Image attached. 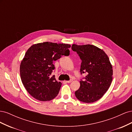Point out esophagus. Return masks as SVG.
<instances>
[{"mask_svg":"<svg viewBox=\"0 0 132 132\" xmlns=\"http://www.w3.org/2000/svg\"><path fill=\"white\" fill-rule=\"evenodd\" d=\"M71 81H72V80H68V81H66V82H68V83H70V82H71Z\"/></svg>","mask_w":132,"mask_h":132,"instance_id":"obj_1","label":"esophagus"}]
</instances>
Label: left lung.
Masks as SVG:
<instances>
[{
    "instance_id": "8db88e82",
    "label": "left lung",
    "mask_w": 132,
    "mask_h": 132,
    "mask_svg": "<svg viewBox=\"0 0 132 132\" xmlns=\"http://www.w3.org/2000/svg\"><path fill=\"white\" fill-rule=\"evenodd\" d=\"M73 51L81 59V73H86L85 80L80 81V86L75 92L79 100L92 103L100 99L109 89L112 81V65L102 50L91 45L73 44Z\"/></svg>"
}]
</instances>
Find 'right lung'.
I'll use <instances>...</instances> for the list:
<instances>
[{
	"label": "right lung",
	"instance_id": "1",
	"mask_svg": "<svg viewBox=\"0 0 132 132\" xmlns=\"http://www.w3.org/2000/svg\"><path fill=\"white\" fill-rule=\"evenodd\" d=\"M69 44L50 42L36 43L26 52L20 66V73L25 88L32 96L41 101H47L57 96L62 83L55 76L53 62L62 55H69Z\"/></svg>",
	"mask_w": 132,
	"mask_h": 132
}]
</instances>
